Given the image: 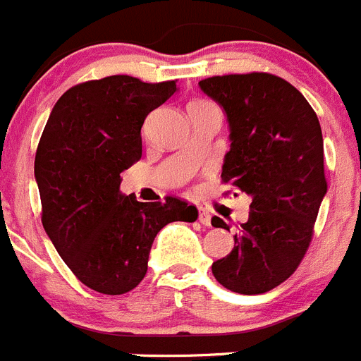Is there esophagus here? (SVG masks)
Masks as SVG:
<instances>
[{"label":"esophagus","instance_id":"esophagus-1","mask_svg":"<svg viewBox=\"0 0 361 361\" xmlns=\"http://www.w3.org/2000/svg\"><path fill=\"white\" fill-rule=\"evenodd\" d=\"M198 221H200L204 226H211V212H209L207 209L202 207L200 216H198Z\"/></svg>","mask_w":361,"mask_h":361}]
</instances>
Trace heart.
I'll list each match as a JSON object with an SVG mask.
<instances>
[{
	"label": "heart",
	"instance_id": "1",
	"mask_svg": "<svg viewBox=\"0 0 361 361\" xmlns=\"http://www.w3.org/2000/svg\"><path fill=\"white\" fill-rule=\"evenodd\" d=\"M202 104H209V101H204V99H195V101H191L188 106H202Z\"/></svg>",
	"mask_w": 361,
	"mask_h": 361
}]
</instances>
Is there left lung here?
<instances>
[{
  "label": "left lung",
  "mask_w": 361,
  "mask_h": 361,
  "mask_svg": "<svg viewBox=\"0 0 361 361\" xmlns=\"http://www.w3.org/2000/svg\"><path fill=\"white\" fill-rule=\"evenodd\" d=\"M200 88L228 116L221 183L252 197L234 248L212 262V274L232 293L264 294L298 269L314 238L328 190L321 123L303 94L269 72L212 75ZM211 223L230 230L218 216Z\"/></svg>",
  "instance_id": "8db88e82"
}]
</instances>
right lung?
Wrapping results in <instances>:
<instances>
[{
  "instance_id": "right-lung-1",
  "label": "right lung",
  "mask_w": 361,
  "mask_h": 361,
  "mask_svg": "<svg viewBox=\"0 0 361 361\" xmlns=\"http://www.w3.org/2000/svg\"><path fill=\"white\" fill-rule=\"evenodd\" d=\"M177 90L108 75L68 88L51 111L35 154L42 225L74 276L118 296L147 274L154 238L171 221H197L184 198L138 202L120 195V173L142 157V126Z\"/></svg>"
}]
</instances>
